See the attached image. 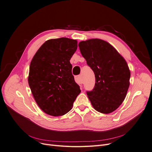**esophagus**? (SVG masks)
Segmentation results:
<instances>
[{
    "mask_svg": "<svg viewBox=\"0 0 152 152\" xmlns=\"http://www.w3.org/2000/svg\"><path fill=\"white\" fill-rule=\"evenodd\" d=\"M75 81L76 82V83L78 84H82L83 83L82 82V76L81 75H79V76H76L75 77Z\"/></svg>",
    "mask_w": 152,
    "mask_h": 152,
    "instance_id": "esophagus-1",
    "label": "esophagus"
}]
</instances>
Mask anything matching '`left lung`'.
Listing matches in <instances>:
<instances>
[{
    "instance_id": "8db88e82",
    "label": "left lung",
    "mask_w": 152,
    "mask_h": 152,
    "mask_svg": "<svg viewBox=\"0 0 152 152\" xmlns=\"http://www.w3.org/2000/svg\"><path fill=\"white\" fill-rule=\"evenodd\" d=\"M82 56L95 75V86L87 91L93 108L100 113L114 112L125 99L130 72L127 62L108 42L91 39L79 43Z\"/></svg>"
}]
</instances>
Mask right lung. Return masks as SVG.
Segmentation results:
<instances>
[{"instance_id":"add662e5","label":"right lung","mask_w":152,"mask_h":152,"mask_svg":"<svg viewBox=\"0 0 152 152\" xmlns=\"http://www.w3.org/2000/svg\"><path fill=\"white\" fill-rule=\"evenodd\" d=\"M77 44L76 40L66 37L48 40L31 60L28 84L37 104L49 115L68 113L80 93L70 62Z\"/></svg>"}]
</instances>
